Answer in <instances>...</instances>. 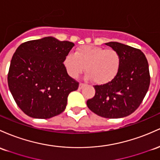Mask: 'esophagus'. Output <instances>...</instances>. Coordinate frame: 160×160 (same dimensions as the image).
<instances>
[{"mask_svg": "<svg viewBox=\"0 0 160 160\" xmlns=\"http://www.w3.org/2000/svg\"><path fill=\"white\" fill-rule=\"evenodd\" d=\"M85 86V83H80V85H79V89H82Z\"/></svg>", "mask_w": 160, "mask_h": 160, "instance_id": "esophagus-1", "label": "esophagus"}]
</instances>
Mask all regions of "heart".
I'll use <instances>...</instances> for the list:
<instances>
[{"instance_id":"heart-1","label":"heart","mask_w":160,"mask_h":160,"mask_svg":"<svg viewBox=\"0 0 160 160\" xmlns=\"http://www.w3.org/2000/svg\"><path fill=\"white\" fill-rule=\"evenodd\" d=\"M122 64L120 54L114 49L83 45L74 54H68L64 64L70 76L76 78L85 71L88 78L96 83H105L112 80L118 73Z\"/></svg>"}]
</instances>
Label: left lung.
Segmentation results:
<instances>
[{
  "label": "left lung",
  "mask_w": 160,
  "mask_h": 160,
  "mask_svg": "<svg viewBox=\"0 0 160 160\" xmlns=\"http://www.w3.org/2000/svg\"><path fill=\"white\" fill-rule=\"evenodd\" d=\"M106 45L120 54V69L108 83L93 86L96 93L87 100V105L91 111L101 117H126L140 106L150 87L148 61L138 48L116 42Z\"/></svg>",
  "instance_id": "left-lung-1"
}]
</instances>
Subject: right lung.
<instances>
[{
	"mask_svg": "<svg viewBox=\"0 0 160 160\" xmlns=\"http://www.w3.org/2000/svg\"><path fill=\"white\" fill-rule=\"evenodd\" d=\"M74 44L54 37L22 43L10 61L8 87L28 116L47 119L64 112L68 95L79 83L68 74L64 58Z\"/></svg>",
	"mask_w": 160,
	"mask_h": 160,
	"instance_id": "1",
	"label": "right lung"
}]
</instances>
